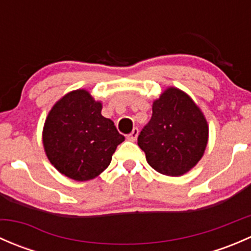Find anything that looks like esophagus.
Segmentation results:
<instances>
[{"mask_svg":"<svg viewBox=\"0 0 251 251\" xmlns=\"http://www.w3.org/2000/svg\"><path fill=\"white\" fill-rule=\"evenodd\" d=\"M137 137H138V128L136 127V128H133L132 132H131L130 135L127 136V140H130V141H136V140H137Z\"/></svg>","mask_w":251,"mask_h":251,"instance_id":"34e87169","label":"esophagus"}]
</instances>
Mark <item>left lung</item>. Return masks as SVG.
I'll return each mask as SVG.
<instances>
[{
	"instance_id": "obj_1",
	"label": "left lung",
	"mask_w": 251,
	"mask_h": 251,
	"mask_svg": "<svg viewBox=\"0 0 251 251\" xmlns=\"http://www.w3.org/2000/svg\"><path fill=\"white\" fill-rule=\"evenodd\" d=\"M148 125L138 136V146L149 165L166 176H182L204 155L209 125L193 100L176 87H168L151 107Z\"/></svg>"
}]
</instances>
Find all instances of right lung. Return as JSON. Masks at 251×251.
I'll return each instance as SVG.
<instances>
[{"instance_id": "obj_1", "label": "right lung", "mask_w": 251, "mask_h": 251, "mask_svg": "<svg viewBox=\"0 0 251 251\" xmlns=\"http://www.w3.org/2000/svg\"><path fill=\"white\" fill-rule=\"evenodd\" d=\"M124 141L113 121L102 115V102L87 90L72 91L57 100L42 130L50 163L62 175L80 182L102 174Z\"/></svg>"}]
</instances>
